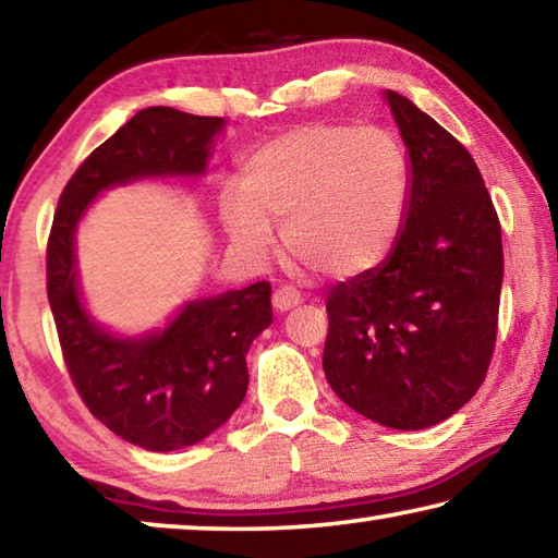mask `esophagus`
Listing matches in <instances>:
<instances>
[{"instance_id": "esophagus-1", "label": "esophagus", "mask_w": 558, "mask_h": 558, "mask_svg": "<svg viewBox=\"0 0 558 558\" xmlns=\"http://www.w3.org/2000/svg\"><path fill=\"white\" fill-rule=\"evenodd\" d=\"M300 305V292L295 288H278L272 292V307L276 313H288V310Z\"/></svg>"}]
</instances>
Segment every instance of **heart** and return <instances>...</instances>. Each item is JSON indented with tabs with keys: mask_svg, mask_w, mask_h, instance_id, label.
<instances>
[{
	"mask_svg": "<svg viewBox=\"0 0 558 558\" xmlns=\"http://www.w3.org/2000/svg\"><path fill=\"white\" fill-rule=\"evenodd\" d=\"M409 206V165L391 132L310 122L245 157L219 219L233 248L263 260L272 223L282 245L319 276L356 278L389 256Z\"/></svg>",
	"mask_w": 558,
	"mask_h": 558,
	"instance_id": "b5f03b06",
	"label": "heart"
}]
</instances>
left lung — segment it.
<instances>
[{
	"label": "left lung",
	"instance_id": "obj_1",
	"mask_svg": "<svg viewBox=\"0 0 558 558\" xmlns=\"http://www.w3.org/2000/svg\"><path fill=\"white\" fill-rule=\"evenodd\" d=\"M409 153V206L384 263L327 298L323 369L364 418L421 430L483 384L505 278L502 229L475 159L409 98L386 90Z\"/></svg>",
	"mask_w": 558,
	"mask_h": 558
}]
</instances>
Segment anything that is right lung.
<instances>
[{"mask_svg": "<svg viewBox=\"0 0 558 558\" xmlns=\"http://www.w3.org/2000/svg\"><path fill=\"white\" fill-rule=\"evenodd\" d=\"M223 128V118L165 106L135 112L69 179L49 235V305L75 389L102 426L153 452L196 446L239 409L248 391L245 354L272 323L270 282L186 300L165 327L118 335L83 300L75 231L112 186L204 177Z\"/></svg>", "mask_w": 558, "mask_h": 558, "instance_id": "add662e5", "label": "right lung"}]
</instances>
